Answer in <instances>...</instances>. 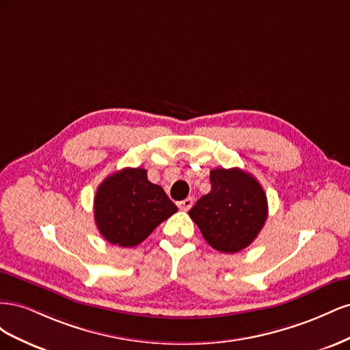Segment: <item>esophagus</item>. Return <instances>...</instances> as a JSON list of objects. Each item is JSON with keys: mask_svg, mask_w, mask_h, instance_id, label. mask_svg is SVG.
I'll use <instances>...</instances> for the list:
<instances>
[{"mask_svg": "<svg viewBox=\"0 0 350 350\" xmlns=\"http://www.w3.org/2000/svg\"><path fill=\"white\" fill-rule=\"evenodd\" d=\"M178 207H179V210L188 211L189 208L193 207V198H191V197H188V198H185V200H183V201H179V203H178Z\"/></svg>", "mask_w": 350, "mask_h": 350, "instance_id": "obj_1", "label": "esophagus"}]
</instances>
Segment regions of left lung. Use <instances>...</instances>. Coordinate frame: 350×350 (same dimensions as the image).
Returning a JSON list of instances; mask_svg holds the SVG:
<instances>
[{
    "label": "left lung",
    "instance_id": "left-lung-1",
    "mask_svg": "<svg viewBox=\"0 0 350 350\" xmlns=\"http://www.w3.org/2000/svg\"><path fill=\"white\" fill-rule=\"evenodd\" d=\"M210 193L188 211L210 247L234 254L257 238L266 224L267 197L260 183L239 167L210 172Z\"/></svg>",
    "mask_w": 350,
    "mask_h": 350
}]
</instances>
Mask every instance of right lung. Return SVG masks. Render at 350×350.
I'll return each mask as SVG.
<instances>
[{"mask_svg":"<svg viewBox=\"0 0 350 350\" xmlns=\"http://www.w3.org/2000/svg\"><path fill=\"white\" fill-rule=\"evenodd\" d=\"M178 207L161 185L147 179L142 167H124L98 187L94 221L100 235L113 245L131 248L171 217Z\"/></svg>","mask_w":350,"mask_h":350,"instance_id":"obj_1","label":"right lung"}]
</instances>
